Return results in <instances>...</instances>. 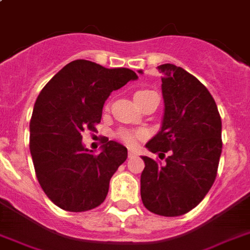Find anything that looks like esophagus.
Wrapping results in <instances>:
<instances>
[{"label":"esophagus","instance_id":"1","mask_svg":"<svg viewBox=\"0 0 250 250\" xmlns=\"http://www.w3.org/2000/svg\"><path fill=\"white\" fill-rule=\"evenodd\" d=\"M135 156H136V153L133 152V150H128V158H132Z\"/></svg>","mask_w":250,"mask_h":250}]
</instances>
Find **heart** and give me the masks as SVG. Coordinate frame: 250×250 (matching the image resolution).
Segmentation results:
<instances>
[{"instance_id":"b5f03b06","label":"heart","mask_w":250,"mask_h":250,"mask_svg":"<svg viewBox=\"0 0 250 250\" xmlns=\"http://www.w3.org/2000/svg\"><path fill=\"white\" fill-rule=\"evenodd\" d=\"M154 93L153 90L149 89H140L137 90L136 93H135V100L136 102H139L140 100H143L144 97H146L148 94ZM144 136V133L141 132V131H133V129H121V131H118L117 137L122 143H125V145H129V146H133V145L136 144L137 141L143 139Z\"/></svg>"}]
</instances>
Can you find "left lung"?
I'll return each instance as SVG.
<instances>
[{"instance_id": "8db88e82", "label": "left lung", "mask_w": 250, "mask_h": 250, "mask_svg": "<svg viewBox=\"0 0 250 250\" xmlns=\"http://www.w3.org/2000/svg\"><path fill=\"white\" fill-rule=\"evenodd\" d=\"M162 80V128L146 148L168 157L165 164L143 157L141 200L149 211L179 217L204 200L217 178L222 153V121L204 84L175 64L157 67ZM141 72V71H140Z\"/></svg>"}]
</instances>
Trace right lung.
Returning a JSON list of instances; mask_svg holds the SVG:
<instances>
[{
    "mask_svg": "<svg viewBox=\"0 0 250 250\" xmlns=\"http://www.w3.org/2000/svg\"><path fill=\"white\" fill-rule=\"evenodd\" d=\"M135 79L129 68L76 60L39 94L29 122V150L41 188L61 209L82 213L105 201L110 179L127 160V149L104 137L102 152L92 154L82 144V132L96 131L110 93Z\"/></svg>",
    "mask_w": 250,
    "mask_h": 250,
    "instance_id": "right-lung-1",
    "label": "right lung"
}]
</instances>
